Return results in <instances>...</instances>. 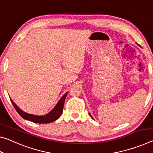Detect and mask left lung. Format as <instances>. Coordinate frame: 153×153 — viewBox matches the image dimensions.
<instances>
[{
    "instance_id": "left-lung-1",
    "label": "left lung",
    "mask_w": 153,
    "mask_h": 153,
    "mask_svg": "<svg viewBox=\"0 0 153 153\" xmlns=\"http://www.w3.org/2000/svg\"><path fill=\"white\" fill-rule=\"evenodd\" d=\"M90 117H92V116H91V115H90Z\"/></svg>"
}]
</instances>
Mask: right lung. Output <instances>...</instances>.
Returning a JSON list of instances; mask_svg holds the SVG:
<instances>
[{
	"label": "right lung",
	"mask_w": 153,
	"mask_h": 153,
	"mask_svg": "<svg viewBox=\"0 0 153 153\" xmlns=\"http://www.w3.org/2000/svg\"><path fill=\"white\" fill-rule=\"evenodd\" d=\"M67 92L65 93V94L62 97L60 100H59L57 104H56V105L55 106V107L54 108L50 113H48V114H46V115H43V116L34 115H32V114L25 113L22 110H21L20 108L15 104L11 99V101L12 102L13 105L14 106L15 110L17 111V112L19 114L21 117L25 119V120L32 121L33 123H49L57 120V119L61 116L62 113H63V105H64L65 100L66 97H67Z\"/></svg>",
	"instance_id": "right-lung-1"
}]
</instances>
